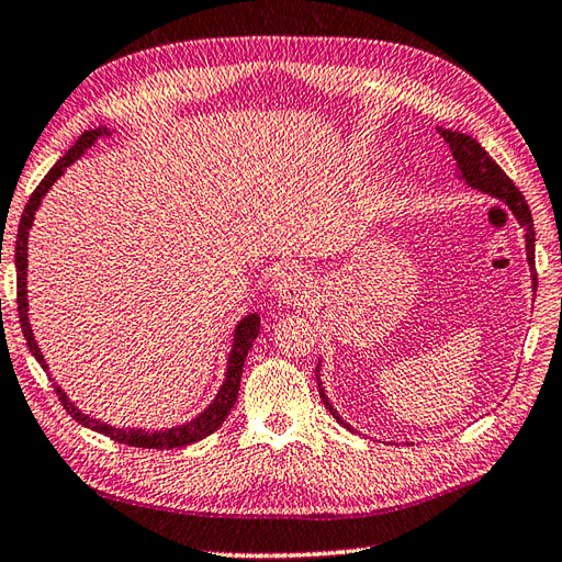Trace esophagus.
Wrapping results in <instances>:
<instances>
[{
    "mask_svg": "<svg viewBox=\"0 0 562 562\" xmlns=\"http://www.w3.org/2000/svg\"><path fill=\"white\" fill-rule=\"evenodd\" d=\"M271 293L279 303L297 305L311 297V279L301 267H283L277 271L271 283Z\"/></svg>",
    "mask_w": 562,
    "mask_h": 562,
    "instance_id": "34e87169",
    "label": "esophagus"
}]
</instances>
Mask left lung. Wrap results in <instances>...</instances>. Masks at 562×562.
I'll return each instance as SVG.
<instances>
[{
  "mask_svg": "<svg viewBox=\"0 0 562 562\" xmlns=\"http://www.w3.org/2000/svg\"><path fill=\"white\" fill-rule=\"evenodd\" d=\"M439 135L446 140V145L451 147V155L456 159V177L463 179L468 187H473L477 191L487 193V196L497 199L507 205V209L517 217V223L524 227V239H526V261H529V269H531V285H533V293H536V233H533V217L529 211V203L521 196V191L514 187V181L502 171V167L492 159L485 147L480 145L475 137L465 135V133H458V131H449V128H437ZM317 385H319V397H323L325 407L331 412V417H335L339 425L349 427L345 419L339 417V412L331 407V403L325 395V387L319 383V366H317Z\"/></svg>",
  "mask_w": 562,
  "mask_h": 562,
  "instance_id": "8db88e82",
  "label": "left lung"
}]
</instances>
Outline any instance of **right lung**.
<instances>
[{"mask_svg": "<svg viewBox=\"0 0 562 562\" xmlns=\"http://www.w3.org/2000/svg\"><path fill=\"white\" fill-rule=\"evenodd\" d=\"M111 131L106 125H99V128L85 131L82 135L77 137V143L65 153V157H60L55 162V167L45 175V179L36 187V191L31 193V199L24 209V215H21L19 223V235H16V255H14V265H16V303H19V323L21 329H24L26 345L31 349L33 357L43 366V371H48V363H45L43 353L36 345V337H33V329L29 323V289H26V271H29V231L33 225V217H36V211L41 209V201L45 193L50 191V187L55 184L57 179L65 175V169L70 167L72 162H77L91 145L101 137H109ZM259 335V315L249 313L243 319H239L233 335V347L231 353H227V371H225V381L221 385V391L213 397V403L205 407L199 417H193L187 425L171 427V429H159V431H147V429H131V427H111L106 422L94 419L85 415L79 409L67 393L63 391L60 385H55V393L60 397L63 407L67 409V415L72 419H77L82 427H89L91 431L104 434V437L119 441V443H128L135 446V449H181V446H189L193 441H201L213 434L217 427L223 425L225 417L231 415L233 405L237 403V391H239V378H243V366L247 359V351L255 345V339Z\"/></svg>", "mask_w": 562, "mask_h": 562, "instance_id": "right-lung-1", "label": "right lung"}]
</instances>
